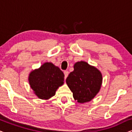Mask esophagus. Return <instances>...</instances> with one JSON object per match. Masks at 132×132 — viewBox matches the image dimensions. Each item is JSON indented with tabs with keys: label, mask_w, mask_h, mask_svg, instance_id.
<instances>
[{
	"label": "esophagus",
	"mask_w": 132,
	"mask_h": 132,
	"mask_svg": "<svg viewBox=\"0 0 132 132\" xmlns=\"http://www.w3.org/2000/svg\"><path fill=\"white\" fill-rule=\"evenodd\" d=\"M64 75H65V79H66L68 76L69 72H68V71H67V70H65V71H64Z\"/></svg>",
	"instance_id": "1"
}]
</instances>
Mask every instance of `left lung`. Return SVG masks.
Instances as JSON below:
<instances>
[{
  "mask_svg": "<svg viewBox=\"0 0 132 132\" xmlns=\"http://www.w3.org/2000/svg\"><path fill=\"white\" fill-rule=\"evenodd\" d=\"M103 81L101 71L85 61L74 65V71L66 79L73 98L80 103L89 102L100 91Z\"/></svg>",
  "mask_w": 132,
  "mask_h": 132,
  "instance_id": "1",
  "label": "left lung"
}]
</instances>
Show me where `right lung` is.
Here are the masks:
<instances>
[{"label":"right lung","instance_id":"1","mask_svg":"<svg viewBox=\"0 0 132 132\" xmlns=\"http://www.w3.org/2000/svg\"><path fill=\"white\" fill-rule=\"evenodd\" d=\"M65 76L58 67L52 62H45L29 75L30 88L39 98L48 100L55 95L59 86L64 84Z\"/></svg>","mask_w":132,"mask_h":132}]
</instances>
